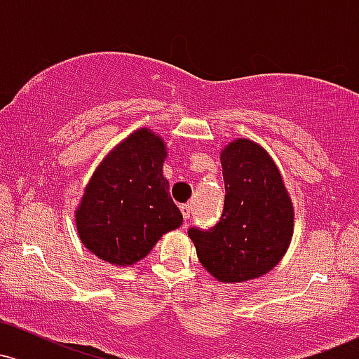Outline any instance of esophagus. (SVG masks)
<instances>
[{
    "label": "esophagus",
    "mask_w": 359,
    "mask_h": 359,
    "mask_svg": "<svg viewBox=\"0 0 359 359\" xmlns=\"http://www.w3.org/2000/svg\"><path fill=\"white\" fill-rule=\"evenodd\" d=\"M180 211H182V216H184L185 221H187L189 217H191V211H192V209H191V205H189V204H182V205H180Z\"/></svg>",
    "instance_id": "34e87169"
}]
</instances>
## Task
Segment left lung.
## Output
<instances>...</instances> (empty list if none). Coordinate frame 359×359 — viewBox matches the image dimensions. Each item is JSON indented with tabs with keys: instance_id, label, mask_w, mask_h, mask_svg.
Segmentation results:
<instances>
[{
	"instance_id": "8db88e82",
	"label": "left lung",
	"mask_w": 359,
	"mask_h": 359,
	"mask_svg": "<svg viewBox=\"0 0 359 359\" xmlns=\"http://www.w3.org/2000/svg\"><path fill=\"white\" fill-rule=\"evenodd\" d=\"M224 208L211 229H189L197 258L214 278L240 283L269 273L294 234V205L263 147L238 138L221 151Z\"/></svg>"
}]
</instances>
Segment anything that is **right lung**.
<instances>
[{
    "mask_svg": "<svg viewBox=\"0 0 359 359\" xmlns=\"http://www.w3.org/2000/svg\"><path fill=\"white\" fill-rule=\"evenodd\" d=\"M165 158V142L148 128L104 156L76 209L77 233L90 253L111 265H135L182 224L163 177Z\"/></svg>",
    "mask_w": 359,
    "mask_h": 359,
    "instance_id": "right-lung-1",
    "label": "right lung"
}]
</instances>
